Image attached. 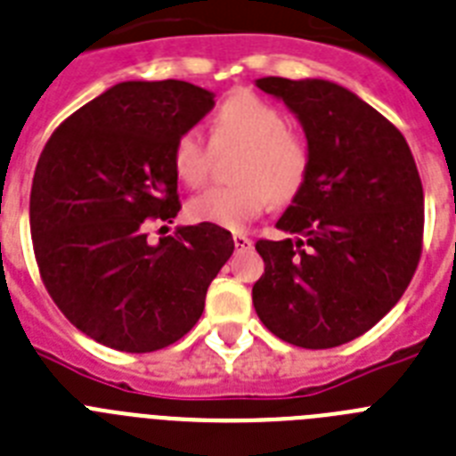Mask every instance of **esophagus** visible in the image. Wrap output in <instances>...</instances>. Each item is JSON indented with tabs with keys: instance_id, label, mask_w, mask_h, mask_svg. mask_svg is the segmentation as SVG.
I'll list each match as a JSON object with an SVG mask.
<instances>
[{
	"instance_id": "esophagus-1",
	"label": "esophagus",
	"mask_w": 456,
	"mask_h": 456,
	"mask_svg": "<svg viewBox=\"0 0 456 456\" xmlns=\"http://www.w3.org/2000/svg\"><path fill=\"white\" fill-rule=\"evenodd\" d=\"M232 242H235L237 251H248V248L254 247V240L248 235H244V232H235V235H232Z\"/></svg>"
}]
</instances>
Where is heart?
<instances>
[{
	"mask_svg": "<svg viewBox=\"0 0 456 456\" xmlns=\"http://www.w3.org/2000/svg\"><path fill=\"white\" fill-rule=\"evenodd\" d=\"M212 140L216 145H244L235 166L240 182L191 198L186 216L196 224L244 228L274 200H293L309 180V140L288 128L286 115L274 103L251 92L232 94L221 103L212 122ZM212 145L200 128H184L173 145L175 175L186 186H202L212 173Z\"/></svg>",
	"mask_w": 456,
	"mask_h": 456,
	"instance_id": "b5f03b06",
	"label": "heart"
}]
</instances>
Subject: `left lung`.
Masks as SVG:
<instances>
[{
    "instance_id": "8db88e82",
    "label": "left lung",
    "mask_w": 456,
    "mask_h": 456,
    "mask_svg": "<svg viewBox=\"0 0 456 456\" xmlns=\"http://www.w3.org/2000/svg\"><path fill=\"white\" fill-rule=\"evenodd\" d=\"M305 126L311 173L276 228L258 240L265 274L254 306L272 334L299 348H334L371 330L418 270L424 191L402 131L328 80H256Z\"/></svg>"
}]
</instances>
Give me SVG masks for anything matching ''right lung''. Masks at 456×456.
<instances>
[{
    "mask_svg": "<svg viewBox=\"0 0 456 456\" xmlns=\"http://www.w3.org/2000/svg\"><path fill=\"white\" fill-rule=\"evenodd\" d=\"M214 106L184 80L119 83L54 128L34 170L29 228L43 286L71 325L124 353L182 339L231 258V232L147 225L182 209L173 145ZM166 228V225H163Z\"/></svg>",
    "mask_w": 456,
    "mask_h": 456,
    "instance_id": "add662e5",
    "label": "right lung"
}]
</instances>
